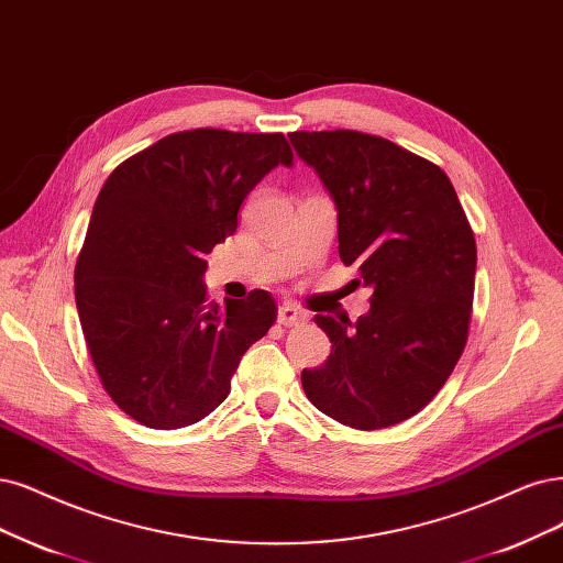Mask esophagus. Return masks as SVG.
I'll use <instances>...</instances> for the list:
<instances>
[{
  "label": "esophagus",
  "instance_id": "esophagus-1",
  "mask_svg": "<svg viewBox=\"0 0 563 563\" xmlns=\"http://www.w3.org/2000/svg\"><path fill=\"white\" fill-rule=\"evenodd\" d=\"M307 319V314L302 312L300 307H296V305H290V302H284L282 307H279V312H277V321L282 323V325H298V323H302Z\"/></svg>",
  "mask_w": 563,
  "mask_h": 563
}]
</instances>
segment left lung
Wrapping results in <instances>:
<instances>
[{"instance_id": "left-lung-1", "label": "left lung", "mask_w": 563, "mask_h": 563, "mask_svg": "<svg viewBox=\"0 0 563 563\" xmlns=\"http://www.w3.org/2000/svg\"><path fill=\"white\" fill-rule=\"evenodd\" d=\"M338 209L344 265L373 288L358 317L314 321L333 349L302 371L317 410L361 431L400 423L429 405L468 340L477 249L456 190L438 165L356 130L290 132Z\"/></svg>"}]
</instances>
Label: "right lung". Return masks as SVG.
<instances>
[{"label":"right lung","mask_w":563,"mask_h":563,"mask_svg":"<svg viewBox=\"0 0 563 563\" xmlns=\"http://www.w3.org/2000/svg\"><path fill=\"white\" fill-rule=\"evenodd\" d=\"M282 132L200 128L169 134L111 172L76 261V309L95 371L125 415L184 429L230 394L246 349L277 319L267 290L207 302V254L275 167Z\"/></svg>","instance_id":"right-lung-1"}]
</instances>
